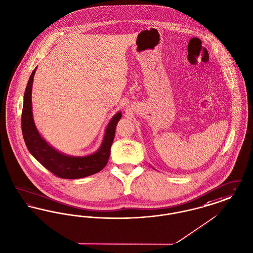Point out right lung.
Returning <instances> with one entry per match:
<instances>
[{
    "mask_svg": "<svg viewBox=\"0 0 253 253\" xmlns=\"http://www.w3.org/2000/svg\"><path fill=\"white\" fill-rule=\"evenodd\" d=\"M36 69L30 75L24 96L22 111V131L29 152L35 159L55 176L63 179H79L101 171L110 155V148L115 136V128L122 113L118 112L107 126L102 146L97 152L85 157H72L64 155L49 146L36 129L32 118L31 90Z\"/></svg>",
    "mask_w": 253,
    "mask_h": 253,
    "instance_id": "1",
    "label": "right lung"
}]
</instances>
